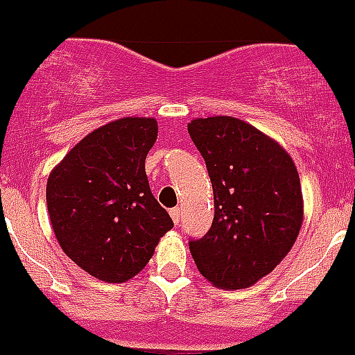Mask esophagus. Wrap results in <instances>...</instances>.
<instances>
[{
	"label": "esophagus",
	"mask_w": 355,
	"mask_h": 355,
	"mask_svg": "<svg viewBox=\"0 0 355 355\" xmlns=\"http://www.w3.org/2000/svg\"><path fill=\"white\" fill-rule=\"evenodd\" d=\"M171 217H173L174 224H179V219H181V209L179 207H174V209H171Z\"/></svg>",
	"instance_id": "obj_1"
}]
</instances>
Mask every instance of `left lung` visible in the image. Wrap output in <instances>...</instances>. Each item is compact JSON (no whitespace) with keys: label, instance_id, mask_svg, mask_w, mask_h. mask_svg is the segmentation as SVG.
I'll return each mask as SVG.
<instances>
[{"label":"left lung","instance_id":"1","mask_svg":"<svg viewBox=\"0 0 355 355\" xmlns=\"http://www.w3.org/2000/svg\"><path fill=\"white\" fill-rule=\"evenodd\" d=\"M214 189V220L189 241L200 275L224 290L248 288L295 243L304 219L300 178L275 139L236 117L188 124Z\"/></svg>","mask_w":355,"mask_h":355}]
</instances>
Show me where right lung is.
Wrapping results in <instances>:
<instances>
[{
    "label": "right lung",
    "instance_id": "right-lung-1",
    "mask_svg": "<svg viewBox=\"0 0 355 355\" xmlns=\"http://www.w3.org/2000/svg\"><path fill=\"white\" fill-rule=\"evenodd\" d=\"M157 132L152 117L108 122L80 139L48 178V214L60 247L101 282L138 275L174 226L145 173Z\"/></svg>",
    "mask_w": 355,
    "mask_h": 355
}]
</instances>
